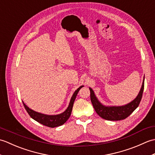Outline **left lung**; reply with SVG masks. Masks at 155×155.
Instances as JSON below:
<instances>
[{
    "mask_svg": "<svg viewBox=\"0 0 155 155\" xmlns=\"http://www.w3.org/2000/svg\"><path fill=\"white\" fill-rule=\"evenodd\" d=\"M144 82H143L139 93L134 99L127 104L123 106H112L107 107L102 104L97 97L95 96L94 91L91 88H89L91 91V100L93 105L96 113L99 116L108 120H120L127 118L133 112L139 107L140 102L142 98L143 91H144Z\"/></svg>",
    "mask_w": 155,
    "mask_h": 155,
    "instance_id": "1",
    "label": "left lung"
}]
</instances>
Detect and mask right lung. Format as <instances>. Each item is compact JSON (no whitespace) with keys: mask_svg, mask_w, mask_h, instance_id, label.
<instances>
[{"mask_svg":"<svg viewBox=\"0 0 155 155\" xmlns=\"http://www.w3.org/2000/svg\"><path fill=\"white\" fill-rule=\"evenodd\" d=\"M83 87L84 86H81L79 88H78L75 91L74 94H72V96L71 98L70 103L68 104V108L65 110V111L63 112V113L59 114L48 115L38 113V112H36L33 110L31 109V108H29L27 105L23 103V102L22 103L23 104H24V107L26 110L27 111V113L30 115V117L32 118H33L36 121H37L38 123L51 128L59 127L65 123L66 121H67L69 118V117H70L75 98L77 97V95L78 93V91H79L81 88Z\"/></svg>","mask_w":155,"mask_h":155,"instance_id":"1","label":"right lung"}]
</instances>
